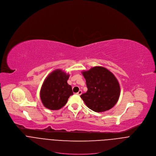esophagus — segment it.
<instances>
[{
  "instance_id": "34e87169",
  "label": "esophagus",
  "mask_w": 156,
  "mask_h": 156,
  "mask_svg": "<svg viewBox=\"0 0 156 156\" xmlns=\"http://www.w3.org/2000/svg\"><path fill=\"white\" fill-rule=\"evenodd\" d=\"M78 95H79V96H80L81 94H82V91L81 90H80L77 93H76Z\"/></svg>"
}]
</instances>
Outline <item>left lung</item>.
<instances>
[{
	"label": "left lung",
	"mask_w": 156,
	"mask_h": 156,
	"mask_svg": "<svg viewBox=\"0 0 156 156\" xmlns=\"http://www.w3.org/2000/svg\"><path fill=\"white\" fill-rule=\"evenodd\" d=\"M87 91L80 97L88 108L96 112H105L117 102L120 88L118 80L107 69L94 66L82 72Z\"/></svg>",
	"instance_id": "obj_1"
}]
</instances>
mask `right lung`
I'll list each match as a JSON object with an SVG mask.
<instances>
[{
	"instance_id": "1",
	"label": "right lung",
	"mask_w": 156,
	"mask_h": 156,
	"mask_svg": "<svg viewBox=\"0 0 156 156\" xmlns=\"http://www.w3.org/2000/svg\"><path fill=\"white\" fill-rule=\"evenodd\" d=\"M69 76L57 69L44 80L40 91V98L44 107L50 110H58L67 102L69 97L73 94L72 86L67 83Z\"/></svg>"
}]
</instances>
